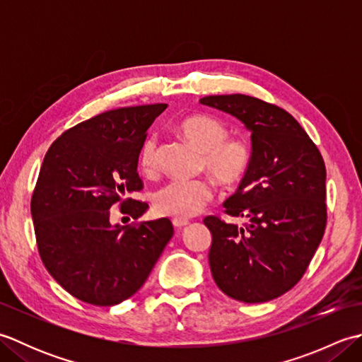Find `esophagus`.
Segmentation results:
<instances>
[{"label": "esophagus", "instance_id": "esophagus-1", "mask_svg": "<svg viewBox=\"0 0 362 362\" xmlns=\"http://www.w3.org/2000/svg\"><path fill=\"white\" fill-rule=\"evenodd\" d=\"M188 224H189L188 219H173V226L175 228H183V227H187Z\"/></svg>", "mask_w": 362, "mask_h": 362}]
</instances>
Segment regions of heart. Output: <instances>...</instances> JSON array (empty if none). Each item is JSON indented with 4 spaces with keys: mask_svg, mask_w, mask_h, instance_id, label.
<instances>
[{
    "mask_svg": "<svg viewBox=\"0 0 362 362\" xmlns=\"http://www.w3.org/2000/svg\"><path fill=\"white\" fill-rule=\"evenodd\" d=\"M180 134L202 151L201 166L222 185L232 187L243 180L252 165V146L243 136H228L224 122L194 115L179 124ZM140 166L152 174L157 168V138L149 136L141 146ZM214 194L210 180H171L153 194V209L161 216L191 218L209 204Z\"/></svg>",
    "mask_w": 362,
    "mask_h": 362,
    "instance_id": "heart-1",
    "label": "heart"
}]
</instances>
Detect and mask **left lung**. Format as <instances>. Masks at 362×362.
Here are the masks:
<instances>
[{
	"label": "left lung",
	"mask_w": 362,
	"mask_h": 362,
	"mask_svg": "<svg viewBox=\"0 0 362 362\" xmlns=\"http://www.w3.org/2000/svg\"><path fill=\"white\" fill-rule=\"evenodd\" d=\"M201 104L240 119L252 134V165L224 202L244 227L206 216L209 263L218 288L235 300L261 303L302 279L327 226V169L303 127L280 109L245 95L205 96Z\"/></svg>",
	"instance_id": "1"
}]
</instances>
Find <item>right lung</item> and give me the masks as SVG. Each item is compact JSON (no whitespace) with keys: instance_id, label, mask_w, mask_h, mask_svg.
<instances>
[{"instance_id":"right-lung-1","label":"right lung","mask_w":362,"mask_h":362,"mask_svg":"<svg viewBox=\"0 0 362 362\" xmlns=\"http://www.w3.org/2000/svg\"><path fill=\"white\" fill-rule=\"evenodd\" d=\"M166 104L104 112L60 135L46 152L30 201L37 247L60 286L82 302L118 305L148 279L171 221L110 222L112 205L138 219L148 204L124 199L143 188L138 158L146 130Z\"/></svg>"}]
</instances>
